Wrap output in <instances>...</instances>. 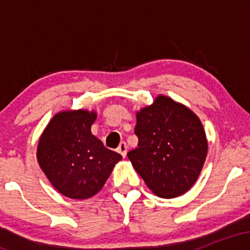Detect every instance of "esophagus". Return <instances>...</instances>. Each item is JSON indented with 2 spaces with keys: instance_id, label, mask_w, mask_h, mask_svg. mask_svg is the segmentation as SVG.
I'll list each match as a JSON object with an SVG mask.
<instances>
[{
  "instance_id": "obj_1",
  "label": "esophagus",
  "mask_w": 250,
  "mask_h": 250,
  "mask_svg": "<svg viewBox=\"0 0 250 250\" xmlns=\"http://www.w3.org/2000/svg\"><path fill=\"white\" fill-rule=\"evenodd\" d=\"M117 151H119L123 157H125V155H127V143L125 142L120 143L119 148H117Z\"/></svg>"
}]
</instances>
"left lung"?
<instances>
[{"label":"left lung","instance_id":"left-lung-1","mask_svg":"<svg viewBox=\"0 0 250 250\" xmlns=\"http://www.w3.org/2000/svg\"><path fill=\"white\" fill-rule=\"evenodd\" d=\"M137 148L127 154L148 188L163 199L180 196L197 180L208 145L201 121L191 110L159 96L136 115Z\"/></svg>","mask_w":250,"mask_h":250}]
</instances>
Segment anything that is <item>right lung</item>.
<instances>
[{
  "label": "right lung",
  "instance_id": "right-lung-1",
  "mask_svg": "<svg viewBox=\"0 0 250 250\" xmlns=\"http://www.w3.org/2000/svg\"><path fill=\"white\" fill-rule=\"evenodd\" d=\"M95 120L96 114L87 110L56 114L37 146L40 167L51 185L70 199H89L99 193L122 159L91 134Z\"/></svg>",
  "mask_w": 250,
  "mask_h": 250
}]
</instances>
